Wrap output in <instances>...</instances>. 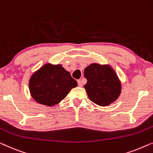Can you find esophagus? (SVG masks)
<instances>
[{
	"mask_svg": "<svg viewBox=\"0 0 153 153\" xmlns=\"http://www.w3.org/2000/svg\"><path fill=\"white\" fill-rule=\"evenodd\" d=\"M77 83H78L79 86H80V87H81V86H82V83H81V80H78V81H77Z\"/></svg>",
	"mask_w": 153,
	"mask_h": 153,
	"instance_id": "34e87169",
	"label": "esophagus"
}]
</instances>
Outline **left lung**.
Segmentation results:
<instances>
[{"label":"left lung","mask_w":153,"mask_h":153,"mask_svg":"<svg viewBox=\"0 0 153 153\" xmlns=\"http://www.w3.org/2000/svg\"><path fill=\"white\" fill-rule=\"evenodd\" d=\"M87 83L84 85L92 102L107 106L114 102L121 94V85L114 70L109 65L92 63L84 70Z\"/></svg>","instance_id":"obj_1"}]
</instances>
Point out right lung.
Instances as JSON below:
<instances>
[{"label": "right lung", "mask_w": 153, "mask_h": 153, "mask_svg": "<svg viewBox=\"0 0 153 153\" xmlns=\"http://www.w3.org/2000/svg\"><path fill=\"white\" fill-rule=\"evenodd\" d=\"M77 82L61 65L47 63L32 75L29 81L31 96L39 103L53 106L65 98Z\"/></svg>", "instance_id": "add662e5"}]
</instances>
